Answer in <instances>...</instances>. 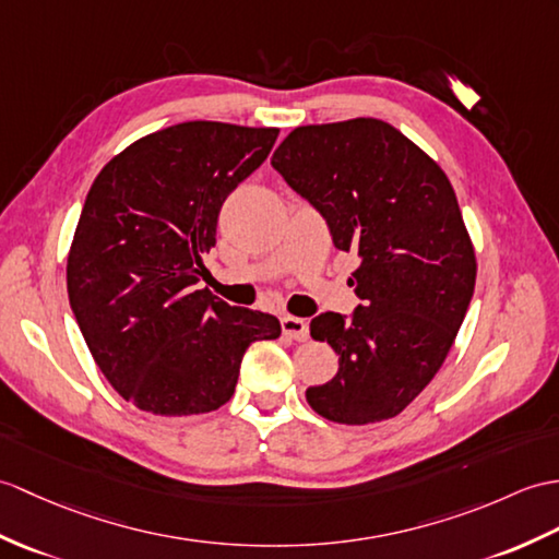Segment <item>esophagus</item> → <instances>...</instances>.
Returning <instances> with one entry per match:
<instances>
[{"instance_id": "34e87169", "label": "esophagus", "mask_w": 559, "mask_h": 559, "mask_svg": "<svg viewBox=\"0 0 559 559\" xmlns=\"http://www.w3.org/2000/svg\"><path fill=\"white\" fill-rule=\"evenodd\" d=\"M281 329H283L285 338H293V341L309 338V326H307V321L300 317H290V314L281 317Z\"/></svg>"}]
</instances>
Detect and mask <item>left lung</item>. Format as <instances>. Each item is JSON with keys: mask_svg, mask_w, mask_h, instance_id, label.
I'll use <instances>...</instances> for the list:
<instances>
[{"mask_svg": "<svg viewBox=\"0 0 559 559\" xmlns=\"http://www.w3.org/2000/svg\"><path fill=\"white\" fill-rule=\"evenodd\" d=\"M271 166L326 218L335 248L359 257L353 317L323 311L309 323L338 355V373L307 388L309 407L349 426L393 419L443 367L474 295L455 190L379 119L295 128Z\"/></svg>", "mask_w": 559, "mask_h": 559, "instance_id": "left-lung-1", "label": "left lung"}]
</instances>
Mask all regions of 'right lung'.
Returning a JSON list of instances; mask_svg holds the SVG:
<instances>
[{
    "instance_id": "right-lung-1",
    "label": "right lung",
    "mask_w": 559,
    "mask_h": 559,
    "mask_svg": "<svg viewBox=\"0 0 559 559\" xmlns=\"http://www.w3.org/2000/svg\"><path fill=\"white\" fill-rule=\"evenodd\" d=\"M278 128L188 121L135 140L102 168L71 242L69 302L114 391L159 417L233 397L245 349L276 317L198 290L221 204L262 166Z\"/></svg>"
}]
</instances>
